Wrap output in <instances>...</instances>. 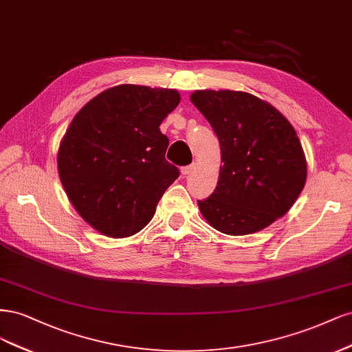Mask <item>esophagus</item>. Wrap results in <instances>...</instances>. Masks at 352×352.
Instances as JSON below:
<instances>
[{
	"label": "esophagus",
	"instance_id": "obj_1",
	"mask_svg": "<svg viewBox=\"0 0 352 352\" xmlns=\"http://www.w3.org/2000/svg\"><path fill=\"white\" fill-rule=\"evenodd\" d=\"M195 168H196L195 164H190V165H187V166H183V168H181V174L187 177V175H190L192 171H195Z\"/></svg>",
	"mask_w": 352,
	"mask_h": 352
}]
</instances>
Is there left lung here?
<instances>
[{"instance_id":"left-lung-1","label":"left lung","mask_w":352,"mask_h":352,"mask_svg":"<svg viewBox=\"0 0 352 352\" xmlns=\"http://www.w3.org/2000/svg\"><path fill=\"white\" fill-rule=\"evenodd\" d=\"M191 102L221 144L218 186L199 200L205 219L223 234L260 231L296 203L307 178L298 135L267 102L234 90H196Z\"/></svg>"}]
</instances>
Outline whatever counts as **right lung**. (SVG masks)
<instances>
[{
    "label": "right lung",
    "mask_w": 352,
    "mask_h": 352,
    "mask_svg": "<svg viewBox=\"0 0 352 352\" xmlns=\"http://www.w3.org/2000/svg\"><path fill=\"white\" fill-rule=\"evenodd\" d=\"M179 104L174 89L120 85L77 112L58 151V174L78 214L102 234L130 236L153 218L179 177L160 126Z\"/></svg>",
    "instance_id": "add662e5"
}]
</instances>
